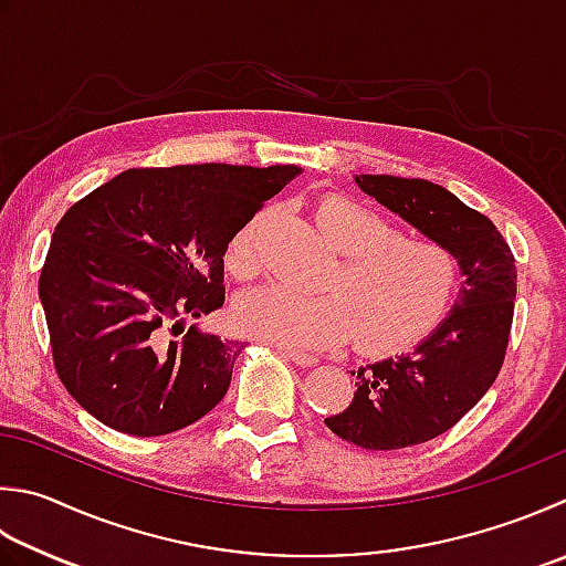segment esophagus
<instances>
[{"instance_id":"obj_1","label":"esophagus","mask_w":566,"mask_h":566,"mask_svg":"<svg viewBox=\"0 0 566 566\" xmlns=\"http://www.w3.org/2000/svg\"><path fill=\"white\" fill-rule=\"evenodd\" d=\"M283 352V357L285 359H291L293 365H297V367H315L317 365V357H313V355H307V352H297V349H281Z\"/></svg>"}]
</instances>
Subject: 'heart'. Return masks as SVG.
<instances>
[{
  "label": "heart",
  "mask_w": 566,
  "mask_h": 566,
  "mask_svg": "<svg viewBox=\"0 0 566 566\" xmlns=\"http://www.w3.org/2000/svg\"><path fill=\"white\" fill-rule=\"evenodd\" d=\"M265 217L243 223L227 251L233 275L259 271ZM325 237L345 253L325 293L269 283L243 293L233 323L243 335L283 347H327L357 335L365 352H394L421 337L449 307L458 261L431 239H411L361 201L329 195L317 205Z\"/></svg>",
  "instance_id": "1"
}]
</instances>
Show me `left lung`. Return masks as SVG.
Wrapping results in <instances>:
<instances>
[{
	"label": "left lung",
	"mask_w": 566,
	"mask_h": 566,
	"mask_svg": "<svg viewBox=\"0 0 566 566\" xmlns=\"http://www.w3.org/2000/svg\"><path fill=\"white\" fill-rule=\"evenodd\" d=\"M375 197L426 239L451 249L463 283L439 327L407 355L349 371L355 399L325 419L339 439L369 451L426 443L455 426L493 387L513 325L515 255L481 211L426 179L355 175Z\"/></svg>",
	"instance_id": "obj_1"
}]
</instances>
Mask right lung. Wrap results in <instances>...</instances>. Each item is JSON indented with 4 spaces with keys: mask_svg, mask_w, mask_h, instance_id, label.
<instances>
[{
    "mask_svg": "<svg viewBox=\"0 0 566 566\" xmlns=\"http://www.w3.org/2000/svg\"><path fill=\"white\" fill-rule=\"evenodd\" d=\"M295 175V165L125 169L63 214L39 297L59 379L85 411L147 439L217 407L247 345L187 319L223 305L229 241Z\"/></svg>",
    "mask_w": 566,
    "mask_h": 566,
    "instance_id": "add662e5",
    "label": "right lung"
}]
</instances>
